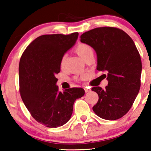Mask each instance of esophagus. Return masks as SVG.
<instances>
[{
    "label": "esophagus",
    "mask_w": 151,
    "mask_h": 151,
    "mask_svg": "<svg viewBox=\"0 0 151 151\" xmlns=\"http://www.w3.org/2000/svg\"><path fill=\"white\" fill-rule=\"evenodd\" d=\"M84 91H85V92L86 93H88V92H89L90 91H91V89H88V88H84Z\"/></svg>",
    "instance_id": "34e87169"
}]
</instances>
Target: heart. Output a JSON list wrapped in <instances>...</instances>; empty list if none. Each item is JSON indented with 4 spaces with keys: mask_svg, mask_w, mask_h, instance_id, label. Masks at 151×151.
Masks as SVG:
<instances>
[{
    "mask_svg": "<svg viewBox=\"0 0 151 151\" xmlns=\"http://www.w3.org/2000/svg\"><path fill=\"white\" fill-rule=\"evenodd\" d=\"M75 51L78 54V55H79L84 61L86 60V58H87L89 55L93 54L92 47H91V46H89V45L85 44V43H80V44L78 45L76 47ZM65 60L66 55H64L61 60V63H60L62 67L64 65V64H65Z\"/></svg>",
    "mask_w": 151,
    "mask_h": 151,
    "instance_id": "obj_1",
    "label": "heart"
}]
</instances>
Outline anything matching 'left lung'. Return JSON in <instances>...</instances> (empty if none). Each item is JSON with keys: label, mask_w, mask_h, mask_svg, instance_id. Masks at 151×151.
<instances>
[{"label": "left lung", "mask_w": 151, "mask_h": 151, "mask_svg": "<svg viewBox=\"0 0 151 151\" xmlns=\"http://www.w3.org/2000/svg\"><path fill=\"white\" fill-rule=\"evenodd\" d=\"M80 37L96 52V70L107 72L105 89H91L99 95L93 112L106 120L120 119L132 106L141 87L142 64L135 43L124 31L112 27H97Z\"/></svg>", "instance_id": "obj_1"}]
</instances>
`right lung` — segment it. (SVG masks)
Masks as SVG:
<instances>
[{"mask_svg": "<svg viewBox=\"0 0 151 151\" xmlns=\"http://www.w3.org/2000/svg\"><path fill=\"white\" fill-rule=\"evenodd\" d=\"M78 32L45 35L34 40L19 64L20 93L26 108L37 122L58 128L72 116L73 105L84 95L82 88L58 91L55 75L60 72L62 57L75 45Z\"/></svg>", "mask_w": 151, "mask_h": 151, "instance_id": "1", "label": "right lung"}]
</instances>
